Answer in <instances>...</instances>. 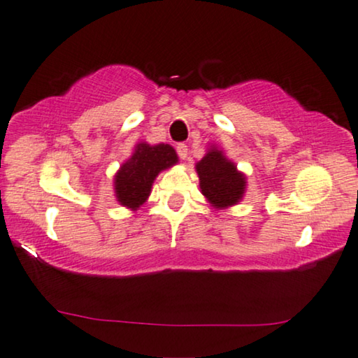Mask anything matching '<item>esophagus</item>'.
Here are the masks:
<instances>
[{
    "instance_id": "1",
    "label": "esophagus",
    "mask_w": 358,
    "mask_h": 358,
    "mask_svg": "<svg viewBox=\"0 0 358 358\" xmlns=\"http://www.w3.org/2000/svg\"><path fill=\"white\" fill-rule=\"evenodd\" d=\"M176 150H178V155H179V158H180V159H185V158H187V155H189V151H187V145H185V143H179V145H178V148H176Z\"/></svg>"
}]
</instances>
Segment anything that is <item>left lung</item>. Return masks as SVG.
Listing matches in <instances>:
<instances>
[{"mask_svg":"<svg viewBox=\"0 0 358 358\" xmlns=\"http://www.w3.org/2000/svg\"><path fill=\"white\" fill-rule=\"evenodd\" d=\"M200 189L212 207L223 210L236 205L246 190V176L239 173L222 150L212 148L195 164Z\"/></svg>","mask_w":358,"mask_h":358,"instance_id":"left-lung-1","label":"left lung"}]
</instances>
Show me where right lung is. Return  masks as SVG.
Segmentation results:
<instances>
[{"label": "right lung", "instance_id": "obj_1", "mask_svg": "<svg viewBox=\"0 0 358 358\" xmlns=\"http://www.w3.org/2000/svg\"><path fill=\"white\" fill-rule=\"evenodd\" d=\"M178 163V155L171 145L151 146L141 141L135 146L134 153L114 178L117 202L127 208L136 210L150 197L151 185L161 171Z\"/></svg>", "mask_w": 358, "mask_h": 358}]
</instances>
